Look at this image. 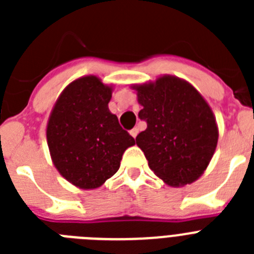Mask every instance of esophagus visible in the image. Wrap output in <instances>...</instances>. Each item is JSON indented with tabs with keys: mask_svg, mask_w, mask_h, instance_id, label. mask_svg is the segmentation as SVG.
I'll return each mask as SVG.
<instances>
[{
	"mask_svg": "<svg viewBox=\"0 0 254 254\" xmlns=\"http://www.w3.org/2000/svg\"><path fill=\"white\" fill-rule=\"evenodd\" d=\"M129 133H131L132 137L136 138V136H137V133H138V128H137V127H134V128H132L131 131H129Z\"/></svg>",
	"mask_w": 254,
	"mask_h": 254,
	"instance_id": "obj_1",
	"label": "esophagus"
}]
</instances>
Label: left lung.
I'll use <instances>...</instances> for the list:
<instances>
[{
  "mask_svg": "<svg viewBox=\"0 0 254 254\" xmlns=\"http://www.w3.org/2000/svg\"><path fill=\"white\" fill-rule=\"evenodd\" d=\"M147 128L136 143L155 176L170 187L196 182L208 167L217 146L219 128L212 109L188 81L164 75L132 85Z\"/></svg>",
  "mask_w": 254,
  "mask_h": 254,
  "instance_id": "8db88e82",
  "label": "left lung"
}]
</instances>
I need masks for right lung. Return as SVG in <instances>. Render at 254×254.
Returning a JSON list of instances; mask_svg holds the SVG:
<instances>
[{"label": "right lung", "mask_w": 254, "mask_h": 254, "mask_svg": "<svg viewBox=\"0 0 254 254\" xmlns=\"http://www.w3.org/2000/svg\"><path fill=\"white\" fill-rule=\"evenodd\" d=\"M113 87L94 75L67 85L47 123V142L56 169L80 190H95L120 169L134 138L122 128L108 103Z\"/></svg>", "instance_id": "right-lung-1"}]
</instances>
